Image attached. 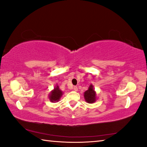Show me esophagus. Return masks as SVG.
Returning a JSON list of instances; mask_svg holds the SVG:
<instances>
[{
	"mask_svg": "<svg viewBox=\"0 0 147 147\" xmlns=\"http://www.w3.org/2000/svg\"><path fill=\"white\" fill-rule=\"evenodd\" d=\"M73 89H74V91H78V87H76V86H74V87H73Z\"/></svg>",
	"mask_w": 147,
	"mask_h": 147,
	"instance_id": "obj_1",
	"label": "esophagus"
}]
</instances>
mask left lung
<instances>
[{"mask_svg":"<svg viewBox=\"0 0 147 147\" xmlns=\"http://www.w3.org/2000/svg\"><path fill=\"white\" fill-rule=\"evenodd\" d=\"M84 98L85 101L90 104L94 103L96 101V92L94 91L92 85H90L87 91L84 92Z\"/></svg>","mask_w":147,"mask_h":147,"instance_id":"left-lung-1","label":"left lung"}]
</instances>
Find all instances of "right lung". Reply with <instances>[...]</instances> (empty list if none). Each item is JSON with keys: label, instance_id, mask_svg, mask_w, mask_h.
Returning a JSON list of instances; mask_svg holds the SVG:
<instances>
[{"label": "right lung", "instance_id": "obj_1", "mask_svg": "<svg viewBox=\"0 0 147 147\" xmlns=\"http://www.w3.org/2000/svg\"><path fill=\"white\" fill-rule=\"evenodd\" d=\"M63 94L62 91L59 89V87L56 86L54 90L51 91V94H49V99L51 102H58L60 100V97L62 96Z\"/></svg>", "mask_w": 147, "mask_h": 147}]
</instances>
